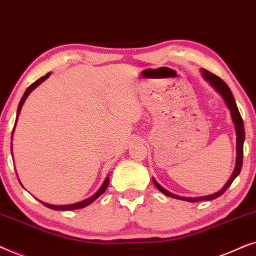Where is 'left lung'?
Wrapping results in <instances>:
<instances>
[{"mask_svg": "<svg viewBox=\"0 0 256 256\" xmlns=\"http://www.w3.org/2000/svg\"><path fill=\"white\" fill-rule=\"evenodd\" d=\"M202 74L205 80L208 82V83L212 85V86L216 88V90L219 92L221 96H222L224 103H226L227 108H230V116L232 119H233L234 126H235V134H236V162H235V168L233 174L230 176V180H228L226 185L222 187V190H220L219 192L210 194V196H199V198H185V196H176L168 190H166L164 187L159 185L158 182L153 179V184L154 186L158 188L160 192H162L165 196L174 198V199H180V200H185V202H202V200H213L219 198L220 196L226 192V190L232 185V182H234V179L239 176V173L241 171V168H242V158H244V122L242 118H241V114L239 112V108L236 106V103H235L233 94H232L230 88H228V85L224 83V82L221 80L220 77L216 76V74L210 72L205 69H202Z\"/></svg>", "mask_w": 256, "mask_h": 256, "instance_id": "left-lung-1", "label": "left lung"}]
</instances>
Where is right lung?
Listing matches in <instances>:
<instances>
[{"instance_id": "obj_1", "label": "right lung", "mask_w": 256, "mask_h": 256, "mask_svg": "<svg viewBox=\"0 0 256 256\" xmlns=\"http://www.w3.org/2000/svg\"><path fill=\"white\" fill-rule=\"evenodd\" d=\"M50 76V72L49 74H46V76H43V77H40V80H37L36 82H34V83L30 85V86L26 88V92H24V94H23V97H22V100H21V102H20V104H18V108H17V114H16V122H15V125H16V122H17V118H18V116H20V112H21V108H22V106H23V104H24V102H26V97L29 96L30 94V92H32V91L34 90V88H35L36 86H38V85L40 84V83H43L44 80H46L48 77ZM14 128H15V126H14ZM14 132V131H12ZM108 182H110V179H108V176L106 179H105V182H103V185L100 186V188L97 190V193H94L92 196H90L88 198V199H86V200H84V202H77V204H72V205H62V206H56V205H49V204H46V202H42L44 206H46V207H49V208H51V210H78V208H83V207H85V206H88V205H90L91 202H94V200L97 199L98 196H100L102 194H103L104 192H105V190L108 188Z\"/></svg>"}]
</instances>
